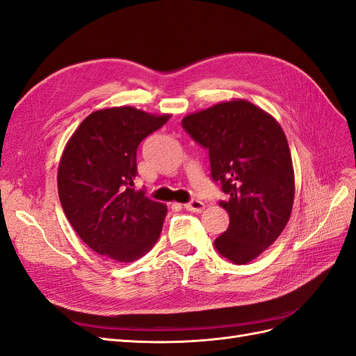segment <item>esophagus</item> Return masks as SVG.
I'll return each mask as SVG.
<instances>
[{"mask_svg":"<svg viewBox=\"0 0 356 356\" xmlns=\"http://www.w3.org/2000/svg\"><path fill=\"white\" fill-rule=\"evenodd\" d=\"M185 209L189 211H194V213H201L202 210L206 209V204L200 200H192L185 204Z\"/></svg>","mask_w":356,"mask_h":356,"instance_id":"esophagus-1","label":"esophagus"}]
</instances>
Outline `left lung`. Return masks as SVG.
Segmentation results:
<instances>
[{"instance_id":"8db88e82","label":"left lung","mask_w":356,"mask_h":356,"mask_svg":"<svg viewBox=\"0 0 356 356\" xmlns=\"http://www.w3.org/2000/svg\"><path fill=\"white\" fill-rule=\"evenodd\" d=\"M181 127L209 150L211 177L229 197L219 201L229 227L215 248L231 262H250L277 240L291 218L296 179L285 133L246 99L195 111Z\"/></svg>"}]
</instances>
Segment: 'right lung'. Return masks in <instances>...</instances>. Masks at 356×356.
Returning <instances> with one entry per match:
<instances>
[{
  "instance_id": "add662e5",
  "label": "right lung",
  "mask_w": 356,
  "mask_h": 356,
  "mask_svg": "<svg viewBox=\"0 0 356 356\" xmlns=\"http://www.w3.org/2000/svg\"><path fill=\"white\" fill-rule=\"evenodd\" d=\"M171 115L131 106L92 111L71 136L58 167V194L71 227L94 252L133 262L159 238L167 206L136 191L137 149Z\"/></svg>"
}]
</instances>
